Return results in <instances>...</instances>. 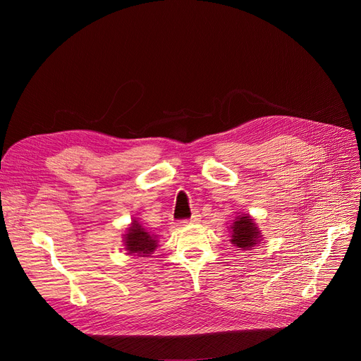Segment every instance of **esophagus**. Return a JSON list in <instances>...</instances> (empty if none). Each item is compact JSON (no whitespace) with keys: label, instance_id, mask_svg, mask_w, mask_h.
Returning <instances> with one entry per match:
<instances>
[{"label":"esophagus","instance_id":"34e87169","mask_svg":"<svg viewBox=\"0 0 361 361\" xmlns=\"http://www.w3.org/2000/svg\"><path fill=\"white\" fill-rule=\"evenodd\" d=\"M200 212L199 211H196L193 215H192V218L190 219H185V224H196V222H199L200 221Z\"/></svg>","mask_w":361,"mask_h":361}]
</instances>
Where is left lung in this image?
<instances>
[{"label":"left lung","mask_w":361,"mask_h":361,"mask_svg":"<svg viewBox=\"0 0 361 361\" xmlns=\"http://www.w3.org/2000/svg\"><path fill=\"white\" fill-rule=\"evenodd\" d=\"M231 228V243L240 250H250L260 241L262 233L259 231L257 225L249 215L235 216Z\"/></svg>","instance_id":"8db88e82"}]
</instances>
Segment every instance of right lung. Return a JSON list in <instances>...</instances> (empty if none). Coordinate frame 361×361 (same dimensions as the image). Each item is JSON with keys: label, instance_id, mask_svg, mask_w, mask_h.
<instances>
[{"label": "right lung", "instance_id": "obj_1", "mask_svg": "<svg viewBox=\"0 0 361 361\" xmlns=\"http://www.w3.org/2000/svg\"><path fill=\"white\" fill-rule=\"evenodd\" d=\"M124 245L128 255L149 256L158 247V238L154 234H149L136 219H133L124 234Z\"/></svg>", "mask_w": 361, "mask_h": 361}]
</instances>
